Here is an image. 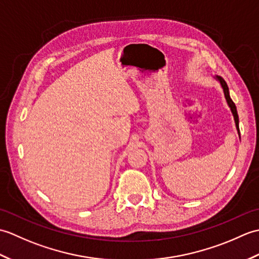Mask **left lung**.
I'll return each instance as SVG.
<instances>
[{
  "label": "left lung",
  "instance_id": "obj_1",
  "mask_svg": "<svg viewBox=\"0 0 259 259\" xmlns=\"http://www.w3.org/2000/svg\"><path fill=\"white\" fill-rule=\"evenodd\" d=\"M217 80H218L219 82H221V84H222V87H223L225 98H226L228 106H229L230 110H232V112H233L234 119H235V123H236V128H237L238 135H239V138H240V133H239V119H238L237 109H236L235 103H234V101L232 100V98H230V96H229V89H228V85H227V83H226V81H225V80L222 78V76H217Z\"/></svg>",
  "mask_w": 259,
  "mask_h": 259
}]
</instances>
